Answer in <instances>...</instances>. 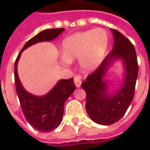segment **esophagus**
Wrapping results in <instances>:
<instances>
[{
    "label": "esophagus",
    "instance_id": "esophagus-1",
    "mask_svg": "<svg viewBox=\"0 0 150 150\" xmlns=\"http://www.w3.org/2000/svg\"><path fill=\"white\" fill-rule=\"evenodd\" d=\"M74 82H75V86H76L77 88H79L82 83L81 77H80V76H78V75H75V77H74Z\"/></svg>",
    "mask_w": 150,
    "mask_h": 150
}]
</instances>
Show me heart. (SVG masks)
I'll return each mask as SVG.
<instances>
[{
    "instance_id": "heart-1",
    "label": "heart",
    "mask_w": 150,
    "mask_h": 150,
    "mask_svg": "<svg viewBox=\"0 0 150 150\" xmlns=\"http://www.w3.org/2000/svg\"><path fill=\"white\" fill-rule=\"evenodd\" d=\"M108 44V36L102 29L77 33L69 36L62 43L63 65L79 59L81 68L86 72L98 68L103 62Z\"/></svg>"
}]
</instances>
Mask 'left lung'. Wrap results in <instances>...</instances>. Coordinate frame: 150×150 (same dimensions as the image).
<instances>
[{"mask_svg": "<svg viewBox=\"0 0 150 150\" xmlns=\"http://www.w3.org/2000/svg\"><path fill=\"white\" fill-rule=\"evenodd\" d=\"M114 37L112 50L100 67L89 75L81 88L86 91V110L94 122L109 125L125 115L133 100L138 75V63L134 46L127 38L116 30H111ZM122 60L125 67L124 81L119 90L108 93V83L103 77L111 63Z\"/></svg>", "mask_w": 150, "mask_h": 150, "instance_id": "1", "label": "left lung"}]
</instances>
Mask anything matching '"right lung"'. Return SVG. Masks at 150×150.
Instances as JSON below:
<instances>
[{
  "label": "right lung",
  "instance_id": "obj_1",
  "mask_svg": "<svg viewBox=\"0 0 150 150\" xmlns=\"http://www.w3.org/2000/svg\"><path fill=\"white\" fill-rule=\"evenodd\" d=\"M64 31L63 28L48 29L40 32L25 44L14 63L16 91L25 119L32 127L39 132H47L55 129L62 122L64 104L75 91L74 79H60L45 96H36L25 90L19 79L18 63L23 50L40 42H50Z\"/></svg>",
  "mask_w": 150,
  "mask_h": 150
}]
</instances>
